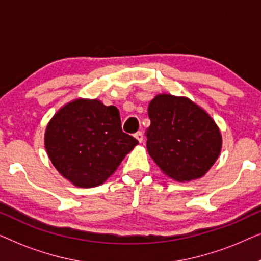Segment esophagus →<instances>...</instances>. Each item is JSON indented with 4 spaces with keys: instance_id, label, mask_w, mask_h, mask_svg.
Listing matches in <instances>:
<instances>
[{
    "instance_id": "34e87169",
    "label": "esophagus",
    "mask_w": 261,
    "mask_h": 261,
    "mask_svg": "<svg viewBox=\"0 0 261 261\" xmlns=\"http://www.w3.org/2000/svg\"><path fill=\"white\" fill-rule=\"evenodd\" d=\"M135 138H137V140L139 141V142H142L144 141V133H142V132H137V133H135V135H134Z\"/></svg>"
}]
</instances>
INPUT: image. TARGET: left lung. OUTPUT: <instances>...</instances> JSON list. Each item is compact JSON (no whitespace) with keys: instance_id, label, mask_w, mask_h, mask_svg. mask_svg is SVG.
Masks as SVG:
<instances>
[{"instance_id":"1","label":"left lung","mask_w":261,"mask_h":261,"mask_svg":"<svg viewBox=\"0 0 261 261\" xmlns=\"http://www.w3.org/2000/svg\"><path fill=\"white\" fill-rule=\"evenodd\" d=\"M148 116L146 146L163 172L178 181L204 176L222 145L212 117L189 98L166 94L152 99Z\"/></svg>"}]
</instances>
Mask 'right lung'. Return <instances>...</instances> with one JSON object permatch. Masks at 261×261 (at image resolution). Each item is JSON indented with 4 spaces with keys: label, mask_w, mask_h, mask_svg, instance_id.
Instances as JSON below:
<instances>
[{
    "label": "right lung",
    "mask_w": 261,
    "mask_h": 261,
    "mask_svg": "<svg viewBox=\"0 0 261 261\" xmlns=\"http://www.w3.org/2000/svg\"><path fill=\"white\" fill-rule=\"evenodd\" d=\"M138 140L121 127L117 108L97 99H77L49 121L45 147L56 169L81 188H94L112 176Z\"/></svg>",
    "instance_id": "obj_1"
}]
</instances>
